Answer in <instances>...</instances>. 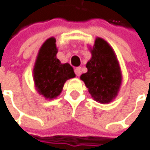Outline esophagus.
Masks as SVG:
<instances>
[{"mask_svg": "<svg viewBox=\"0 0 150 150\" xmlns=\"http://www.w3.org/2000/svg\"><path fill=\"white\" fill-rule=\"evenodd\" d=\"M74 73H76V74L77 76H80L81 74H82V67H76V68H74Z\"/></svg>", "mask_w": 150, "mask_h": 150, "instance_id": "1", "label": "esophagus"}]
</instances>
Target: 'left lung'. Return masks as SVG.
Listing matches in <instances>:
<instances>
[{
  "instance_id": "obj_1",
  "label": "left lung",
  "mask_w": 150,
  "mask_h": 150,
  "mask_svg": "<svg viewBox=\"0 0 150 150\" xmlns=\"http://www.w3.org/2000/svg\"><path fill=\"white\" fill-rule=\"evenodd\" d=\"M91 52L92 57L86 64L88 71L81 79L95 100L108 103L117 95L121 85L118 61L112 48L101 38L96 39Z\"/></svg>"
}]
</instances>
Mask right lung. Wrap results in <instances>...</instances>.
I'll return each instance as SVG.
<instances>
[{
  "label": "right lung",
  "mask_w": 150,
  "mask_h": 150,
  "mask_svg": "<svg viewBox=\"0 0 150 150\" xmlns=\"http://www.w3.org/2000/svg\"><path fill=\"white\" fill-rule=\"evenodd\" d=\"M57 52L55 38L48 39L39 50L34 68L37 91L50 100L60 94L67 80L76 76L69 64H61L57 59Z\"/></svg>",
  "instance_id": "add662e5"
}]
</instances>
